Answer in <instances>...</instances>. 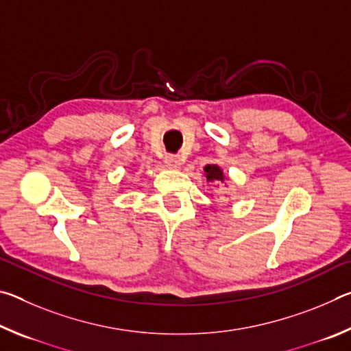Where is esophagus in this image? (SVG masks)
I'll return each mask as SVG.
<instances>
[{"label":"esophagus","instance_id":"obj_1","mask_svg":"<svg viewBox=\"0 0 351 351\" xmlns=\"http://www.w3.org/2000/svg\"><path fill=\"white\" fill-rule=\"evenodd\" d=\"M164 164L167 169H180L181 167V159L176 154H165Z\"/></svg>","mask_w":351,"mask_h":351}]
</instances>
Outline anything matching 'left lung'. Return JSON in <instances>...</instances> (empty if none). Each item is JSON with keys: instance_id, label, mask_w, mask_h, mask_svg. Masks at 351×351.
I'll return each instance as SVG.
<instances>
[{"instance_id": "1", "label": "left lung", "mask_w": 351, "mask_h": 351, "mask_svg": "<svg viewBox=\"0 0 351 351\" xmlns=\"http://www.w3.org/2000/svg\"><path fill=\"white\" fill-rule=\"evenodd\" d=\"M204 176H206L207 182H224L226 181V175L223 173L221 167L217 164H207L204 167Z\"/></svg>"}]
</instances>
